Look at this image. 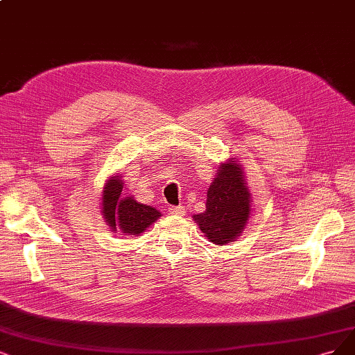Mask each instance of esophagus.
I'll return each instance as SVG.
<instances>
[{"label": "esophagus", "instance_id": "1", "mask_svg": "<svg viewBox=\"0 0 355 355\" xmlns=\"http://www.w3.org/2000/svg\"><path fill=\"white\" fill-rule=\"evenodd\" d=\"M168 211L173 215H178V216L186 215V207L184 206H169Z\"/></svg>", "mask_w": 355, "mask_h": 355}]
</instances>
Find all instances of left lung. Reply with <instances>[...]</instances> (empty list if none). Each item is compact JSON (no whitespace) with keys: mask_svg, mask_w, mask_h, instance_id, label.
<instances>
[{"mask_svg":"<svg viewBox=\"0 0 355 355\" xmlns=\"http://www.w3.org/2000/svg\"><path fill=\"white\" fill-rule=\"evenodd\" d=\"M250 215V193L243 169L235 161L222 164L207 190L206 211L194 215L209 241L222 245L234 241Z\"/></svg>","mask_w":355,"mask_h":355,"instance_id":"left-lung-1","label":"left lung"}]
</instances>
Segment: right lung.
Returning a JSON list of instances; mask_svg holds the SVG:
<instances>
[{"instance_id": "add662e5", "label": "right lung", "mask_w": 355, "mask_h": 355, "mask_svg": "<svg viewBox=\"0 0 355 355\" xmlns=\"http://www.w3.org/2000/svg\"><path fill=\"white\" fill-rule=\"evenodd\" d=\"M123 181L112 177L103 190L102 211L112 231L120 230L128 235H139L155 222L161 214L155 207L123 198Z\"/></svg>"}]
</instances>
